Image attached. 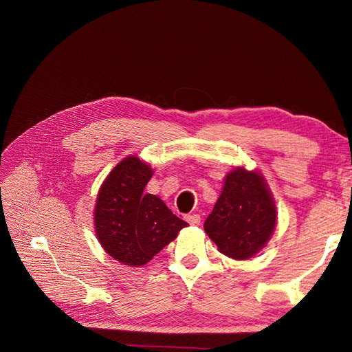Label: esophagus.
<instances>
[{
  "label": "esophagus",
  "instance_id": "obj_1",
  "mask_svg": "<svg viewBox=\"0 0 352 352\" xmlns=\"http://www.w3.org/2000/svg\"><path fill=\"white\" fill-rule=\"evenodd\" d=\"M185 220L189 223L190 226H198L199 223H201L199 214H195V212H192V214H186V216H185Z\"/></svg>",
  "mask_w": 352,
  "mask_h": 352
}]
</instances>
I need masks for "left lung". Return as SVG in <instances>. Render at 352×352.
Wrapping results in <instances>:
<instances>
[{
	"instance_id": "obj_1",
	"label": "left lung",
	"mask_w": 352,
	"mask_h": 352,
	"mask_svg": "<svg viewBox=\"0 0 352 352\" xmlns=\"http://www.w3.org/2000/svg\"><path fill=\"white\" fill-rule=\"evenodd\" d=\"M274 226L276 207L264 179L257 172L232 170L204 223L219 251L230 258L247 260L270 239Z\"/></svg>"
}]
</instances>
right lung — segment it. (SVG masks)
<instances>
[{
  "label": "right lung",
  "instance_id": "right-lung-1",
  "mask_svg": "<svg viewBox=\"0 0 352 352\" xmlns=\"http://www.w3.org/2000/svg\"><path fill=\"white\" fill-rule=\"evenodd\" d=\"M151 176V167L140 158L122 160L104 180L95 206V232L102 248L131 267L153 260L188 226L158 197L144 194Z\"/></svg>",
  "mask_w": 352,
  "mask_h": 352
}]
</instances>
